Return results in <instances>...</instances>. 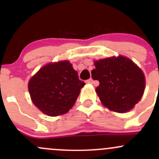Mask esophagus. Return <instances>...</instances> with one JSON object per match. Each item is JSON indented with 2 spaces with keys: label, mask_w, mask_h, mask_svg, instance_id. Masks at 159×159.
Instances as JSON below:
<instances>
[{
  "label": "esophagus",
  "mask_w": 159,
  "mask_h": 159,
  "mask_svg": "<svg viewBox=\"0 0 159 159\" xmlns=\"http://www.w3.org/2000/svg\"><path fill=\"white\" fill-rule=\"evenodd\" d=\"M86 83H88V84H93V79L92 78H90V79L86 81Z\"/></svg>",
  "instance_id": "esophagus-1"
}]
</instances>
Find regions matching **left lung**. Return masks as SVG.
Returning a JSON list of instances; mask_svg holds the SVG:
<instances>
[{
	"instance_id": "1",
	"label": "left lung",
	"mask_w": 159,
	"mask_h": 159,
	"mask_svg": "<svg viewBox=\"0 0 159 159\" xmlns=\"http://www.w3.org/2000/svg\"><path fill=\"white\" fill-rule=\"evenodd\" d=\"M93 80L100 83L96 93L108 109L125 113L139 103L145 89L142 70L129 57L113 56L94 61Z\"/></svg>"
}]
</instances>
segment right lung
I'll list each match as a JSON object with an SVG mask.
<instances>
[{
    "instance_id": "right-lung-1",
    "label": "right lung",
    "mask_w": 159,
    "mask_h": 159,
    "mask_svg": "<svg viewBox=\"0 0 159 159\" xmlns=\"http://www.w3.org/2000/svg\"><path fill=\"white\" fill-rule=\"evenodd\" d=\"M84 84L72 64L64 60L44 65L30 78L28 87L34 105L42 113L56 117L69 111Z\"/></svg>"
}]
</instances>
